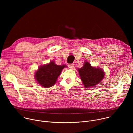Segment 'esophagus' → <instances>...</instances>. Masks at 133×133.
Masks as SVG:
<instances>
[{"instance_id": "esophagus-1", "label": "esophagus", "mask_w": 133, "mask_h": 133, "mask_svg": "<svg viewBox=\"0 0 133 133\" xmlns=\"http://www.w3.org/2000/svg\"><path fill=\"white\" fill-rule=\"evenodd\" d=\"M68 67H69V68H70V69L73 68L74 67V64H69L68 65Z\"/></svg>"}]
</instances>
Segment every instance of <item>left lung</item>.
Masks as SVG:
<instances>
[{
    "instance_id": "1",
    "label": "left lung",
    "mask_w": 133,
    "mask_h": 133,
    "mask_svg": "<svg viewBox=\"0 0 133 133\" xmlns=\"http://www.w3.org/2000/svg\"><path fill=\"white\" fill-rule=\"evenodd\" d=\"M78 72L86 88L96 85L104 77V72L102 69L91 67L88 62L84 63L83 67L78 69Z\"/></svg>"
}]
</instances>
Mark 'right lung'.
<instances>
[{"mask_svg":"<svg viewBox=\"0 0 133 133\" xmlns=\"http://www.w3.org/2000/svg\"><path fill=\"white\" fill-rule=\"evenodd\" d=\"M66 65H57L52 61L39 68L35 74V78L42 86L50 87L56 82L57 79Z\"/></svg>","mask_w":133,"mask_h":133,"instance_id":"add662e5","label":"right lung"}]
</instances>
